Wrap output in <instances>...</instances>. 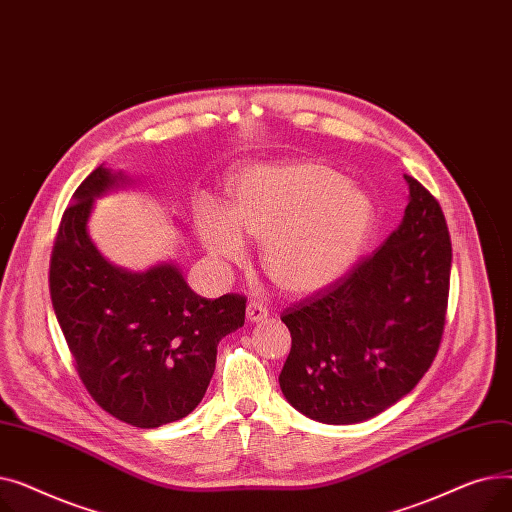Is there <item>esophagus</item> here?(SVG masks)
<instances>
[{
  "label": "esophagus",
  "mask_w": 512,
  "mask_h": 512,
  "mask_svg": "<svg viewBox=\"0 0 512 512\" xmlns=\"http://www.w3.org/2000/svg\"><path fill=\"white\" fill-rule=\"evenodd\" d=\"M267 315H270V313H267V307H265L263 303L251 301V303L247 305V319L253 321V324H255V321H263Z\"/></svg>",
  "instance_id": "obj_1"
}]
</instances>
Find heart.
I'll use <instances>...</instances> for the list:
<instances>
[{"instance_id":"heart-1","label":"heart","mask_w":512,"mask_h":512,"mask_svg":"<svg viewBox=\"0 0 512 512\" xmlns=\"http://www.w3.org/2000/svg\"><path fill=\"white\" fill-rule=\"evenodd\" d=\"M373 222L365 193L315 161L255 166L230 186V211L213 203L197 209L205 249L230 263L247 257L242 236L263 245V267L288 294H313L336 282Z\"/></svg>"}]
</instances>
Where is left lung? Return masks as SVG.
Here are the masks:
<instances>
[{
  "label": "left lung",
  "mask_w": 512,
  "mask_h": 512,
  "mask_svg": "<svg viewBox=\"0 0 512 512\" xmlns=\"http://www.w3.org/2000/svg\"><path fill=\"white\" fill-rule=\"evenodd\" d=\"M409 205L384 245L290 305L280 388L303 415L351 425L380 415L432 367L444 334L452 245L436 197L405 176Z\"/></svg>",
  "instance_id": "8db88e82"
}]
</instances>
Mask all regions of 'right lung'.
I'll use <instances>...</instances> for the list:
<instances>
[{
    "mask_svg": "<svg viewBox=\"0 0 512 512\" xmlns=\"http://www.w3.org/2000/svg\"><path fill=\"white\" fill-rule=\"evenodd\" d=\"M124 184L103 166L80 182L53 242L49 292L87 392L116 419L151 429L195 411L220 340L245 326L247 299H203L172 263L132 274L107 261L87 222L95 199Z\"/></svg>",
    "mask_w": 512,
    "mask_h": 512,
    "instance_id": "right-lung-1",
    "label": "right lung"
}]
</instances>
